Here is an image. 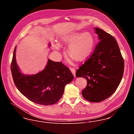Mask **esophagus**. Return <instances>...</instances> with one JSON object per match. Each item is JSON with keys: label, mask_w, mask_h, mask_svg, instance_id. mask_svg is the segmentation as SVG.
Here are the masks:
<instances>
[{"label": "esophagus", "mask_w": 134, "mask_h": 134, "mask_svg": "<svg viewBox=\"0 0 134 134\" xmlns=\"http://www.w3.org/2000/svg\"><path fill=\"white\" fill-rule=\"evenodd\" d=\"M70 70L72 72L74 76H76V71H75V69L74 68H70Z\"/></svg>", "instance_id": "esophagus-1"}]
</instances>
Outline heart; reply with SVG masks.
I'll use <instances>...</instances> for the list:
<instances>
[{
  "mask_svg": "<svg viewBox=\"0 0 134 134\" xmlns=\"http://www.w3.org/2000/svg\"><path fill=\"white\" fill-rule=\"evenodd\" d=\"M63 41L65 43L70 44L68 47L69 53L78 60L88 57L94 45V37L89 32H78L69 35L65 36ZM54 48L58 50L60 45L56 42L54 45Z\"/></svg>",
  "mask_w": 134,
  "mask_h": 134,
  "instance_id": "1",
  "label": "heart"
}]
</instances>
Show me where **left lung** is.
Here are the masks:
<instances>
[{
    "instance_id": "obj_1",
    "label": "left lung",
    "mask_w": 134,
    "mask_h": 134,
    "mask_svg": "<svg viewBox=\"0 0 134 134\" xmlns=\"http://www.w3.org/2000/svg\"><path fill=\"white\" fill-rule=\"evenodd\" d=\"M100 41L90 57L77 70L76 76L86 79L82 95L90 102H99L111 96L121 81L124 61L115 38L94 27Z\"/></svg>"
}]
</instances>
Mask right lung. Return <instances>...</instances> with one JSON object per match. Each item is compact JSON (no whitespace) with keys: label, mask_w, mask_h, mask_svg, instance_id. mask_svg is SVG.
Masks as SVG:
<instances>
[{"label":"right lung","mask_w":134,"mask_h":134,"mask_svg":"<svg viewBox=\"0 0 134 134\" xmlns=\"http://www.w3.org/2000/svg\"><path fill=\"white\" fill-rule=\"evenodd\" d=\"M48 47H51L49 43ZM15 46L11 64L14 83L19 91L32 102L44 105L58 102L64 93L65 86L74 76L62 62L48 59L45 68L36 74L23 73L16 63Z\"/></svg>","instance_id":"add662e5"}]
</instances>
